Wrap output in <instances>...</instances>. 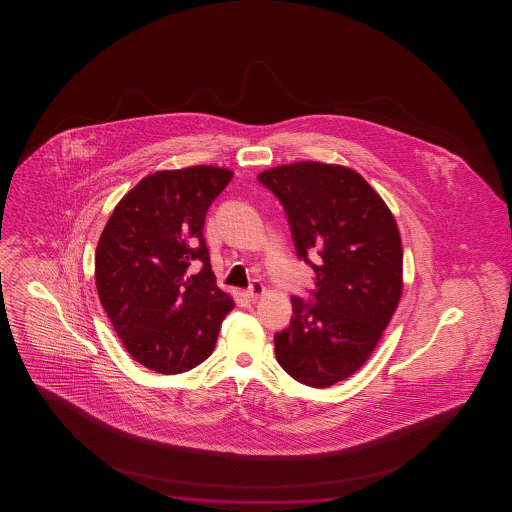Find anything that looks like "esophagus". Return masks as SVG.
Returning a JSON list of instances; mask_svg holds the SVG:
<instances>
[{"label": "esophagus", "instance_id": "34e87169", "mask_svg": "<svg viewBox=\"0 0 512 512\" xmlns=\"http://www.w3.org/2000/svg\"><path fill=\"white\" fill-rule=\"evenodd\" d=\"M264 292H266V287H264L260 281H253L250 288L246 290V295H248V299H250V301H257L259 297L264 295Z\"/></svg>", "mask_w": 512, "mask_h": 512}]
</instances>
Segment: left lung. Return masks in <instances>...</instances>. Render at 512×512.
I'll list each match as a JSON object with an SVG mask.
<instances>
[{"instance_id":"obj_1","label":"left lung","mask_w":512,"mask_h":512,"mask_svg":"<svg viewBox=\"0 0 512 512\" xmlns=\"http://www.w3.org/2000/svg\"><path fill=\"white\" fill-rule=\"evenodd\" d=\"M257 180L278 197L297 257L316 274L308 301L294 295L290 325L274 334L276 360L302 385H336L371 357L399 304L395 218L371 185L344 166L295 162Z\"/></svg>"}]
</instances>
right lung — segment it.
<instances>
[{
  "mask_svg": "<svg viewBox=\"0 0 512 512\" xmlns=\"http://www.w3.org/2000/svg\"><path fill=\"white\" fill-rule=\"evenodd\" d=\"M229 169L194 166L143 178L113 210L96 250L99 301L129 355L180 374L210 357L234 301L217 287L203 229ZM190 263L200 269L192 274Z\"/></svg>",
  "mask_w": 512,
  "mask_h": 512,
  "instance_id": "right-lung-1",
  "label": "right lung"
}]
</instances>
